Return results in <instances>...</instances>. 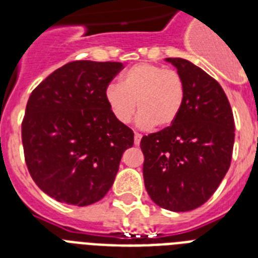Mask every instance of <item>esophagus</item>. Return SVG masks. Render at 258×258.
Segmentation results:
<instances>
[{"label": "esophagus", "mask_w": 258, "mask_h": 258, "mask_svg": "<svg viewBox=\"0 0 258 258\" xmlns=\"http://www.w3.org/2000/svg\"><path fill=\"white\" fill-rule=\"evenodd\" d=\"M141 139H142L141 134L135 133V135H134V143H135V146L141 145Z\"/></svg>", "instance_id": "1"}]
</instances>
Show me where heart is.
<instances>
[{
    "label": "heart",
    "mask_w": 258,
    "mask_h": 258,
    "mask_svg": "<svg viewBox=\"0 0 258 258\" xmlns=\"http://www.w3.org/2000/svg\"><path fill=\"white\" fill-rule=\"evenodd\" d=\"M184 95V82L176 71L150 62L133 66L121 75L120 84L111 83L104 91L105 103L119 123H130L139 107L137 121L142 128L174 124Z\"/></svg>",
    "instance_id": "1"
}]
</instances>
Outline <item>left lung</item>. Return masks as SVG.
<instances>
[{
  "label": "left lung",
  "mask_w": 258,
  "mask_h": 258,
  "mask_svg": "<svg viewBox=\"0 0 258 258\" xmlns=\"http://www.w3.org/2000/svg\"><path fill=\"white\" fill-rule=\"evenodd\" d=\"M182 76L183 108L170 127L145 135L143 178L150 198L171 212L200 208L228 172L234 119L222 87L184 58H166Z\"/></svg>",
  "instance_id": "obj_1"
}]
</instances>
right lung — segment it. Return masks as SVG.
I'll return each instance as SVG.
<instances>
[{"label":"right lung","mask_w":258,"mask_h":258,"mask_svg":"<svg viewBox=\"0 0 258 258\" xmlns=\"http://www.w3.org/2000/svg\"><path fill=\"white\" fill-rule=\"evenodd\" d=\"M121 62H68L30 93L21 124L32 179L58 202L88 206L108 192L133 130L112 116L104 91Z\"/></svg>","instance_id":"right-lung-1"}]
</instances>
